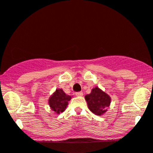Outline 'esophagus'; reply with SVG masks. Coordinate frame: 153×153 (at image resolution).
I'll list each match as a JSON object with an SVG mask.
<instances>
[{"label": "esophagus", "mask_w": 153, "mask_h": 153, "mask_svg": "<svg viewBox=\"0 0 153 153\" xmlns=\"http://www.w3.org/2000/svg\"><path fill=\"white\" fill-rule=\"evenodd\" d=\"M75 95H76V96H82L83 94H82V92H81V91H79V92H76Z\"/></svg>", "instance_id": "1"}]
</instances>
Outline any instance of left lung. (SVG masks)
Instances as JSON below:
<instances>
[{
	"label": "left lung",
	"mask_w": 153,
	"mask_h": 153,
	"mask_svg": "<svg viewBox=\"0 0 153 153\" xmlns=\"http://www.w3.org/2000/svg\"><path fill=\"white\" fill-rule=\"evenodd\" d=\"M85 97L90 111L99 116L106 112V108L111 104V97L108 95L97 87Z\"/></svg>",
	"instance_id": "8db88e82"
}]
</instances>
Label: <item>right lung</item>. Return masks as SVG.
Returning a JSON list of instances; mask_svg holds the SVG:
<instances>
[{
    "label": "right lung",
    "mask_w": 153,
    "mask_h": 153,
    "mask_svg": "<svg viewBox=\"0 0 153 153\" xmlns=\"http://www.w3.org/2000/svg\"><path fill=\"white\" fill-rule=\"evenodd\" d=\"M71 100V96L66 95L61 89H56L49 100V106L56 113L59 114L64 111L68 106V101Z\"/></svg>",
    "instance_id": "1"
}]
</instances>
